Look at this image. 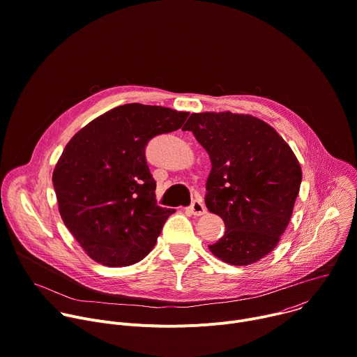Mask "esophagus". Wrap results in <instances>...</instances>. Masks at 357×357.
Listing matches in <instances>:
<instances>
[{
    "label": "esophagus",
    "instance_id": "obj_1",
    "mask_svg": "<svg viewBox=\"0 0 357 357\" xmlns=\"http://www.w3.org/2000/svg\"><path fill=\"white\" fill-rule=\"evenodd\" d=\"M189 211L195 215V217H199V215H203V214H206V207H204V204L202 203V202H199V200H195L192 204H190V207H189Z\"/></svg>",
    "mask_w": 357,
    "mask_h": 357
}]
</instances>
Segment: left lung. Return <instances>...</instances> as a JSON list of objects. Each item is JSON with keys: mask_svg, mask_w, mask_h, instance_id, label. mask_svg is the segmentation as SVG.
Masks as SVG:
<instances>
[{"mask_svg": "<svg viewBox=\"0 0 357 357\" xmlns=\"http://www.w3.org/2000/svg\"><path fill=\"white\" fill-rule=\"evenodd\" d=\"M189 130L211 161L206 206L225 224L208 245L220 261L247 266L271 254L280 241L300 192L301 167L284 139L252 114L192 113Z\"/></svg>", "mask_w": 357, "mask_h": 357, "instance_id": "obj_1", "label": "left lung"}]
</instances>
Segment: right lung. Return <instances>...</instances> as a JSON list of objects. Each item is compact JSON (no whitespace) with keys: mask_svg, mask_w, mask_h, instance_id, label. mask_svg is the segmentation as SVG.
Masks as SVG:
<instances>
[{"mask_svg":"<svg viewBox=\"0 0 357 357\" xmlns=\"http://www.w3.org/2000/svg\"><path fill=\"white\" fill-rule=\"evenodd\" d=\"M188 114L128 103L98 116L67 143L53 171L59 211L95 262L129 266L154 248L175 210L155 204L146 146L158 135L178 130Z\"/></svg>","mask_w":357,"mask_h":357,"instance_id":"obj_1","label":"right lung"}]
</instances>
